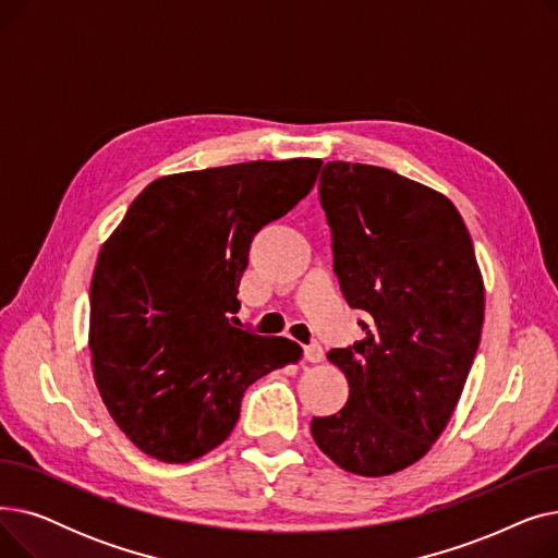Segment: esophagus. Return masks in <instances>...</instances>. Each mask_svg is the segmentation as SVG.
Masks as SVG:
<instances>
[{
  "label": "esophagus",
  "instance_id": "obj_1",
  "mask_svg": "<svg viewBox=\"0 0 558 558\" xmlns=\"http://www.w3.org/2000/svg\"><path fill=\"white\" fill-rule=\"evenodd\" d=\"M305 360L307 362H312V364H318V362H324V348H320V343H310V345H305Z\"/></svg>",
  "mask_w": 558,
  "mask_h": 558
}]
</instances>
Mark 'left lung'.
I'll return each mask as SVG.
<instances>
[{
    "label": "left lung",
    "mask_w": 558,
    "mask_h": 558,
    "mask_svg": "<svg viewBox=\"0 0 558 558\" xmlns=\"http://www.w3.org/2000/svg\"><path fill=\"white\" fill-rule=\"evenodd\" d=\"M318 196L343 296L371 326L364 341L328 353L350 396L310 429L345 473L393 475L452 418L482 337V271L454 203L427 185L335 160Z\"/></svg>",
    "instance_id": "8db88e82"
}]
</instances>
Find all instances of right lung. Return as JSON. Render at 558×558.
Instances as JSON below:
<instances>
[{"instance_id": "1", "label": "right lung", "mask_w": 558, "mask_h": 558, "mask_svg": "<svg viewBox=\"0 0 558 558\" xmlns=\"http://www.w3.org/2000/svg\"><path fill=\"white\" fill-rule=\"evenodd\" d=\"M318 158L162 175L104 242L90 284L93 373L144 454L187 463L223 444L244 391L303 348L232 314L253 234L307 196Z\"/></svg>"}]
</instances>
